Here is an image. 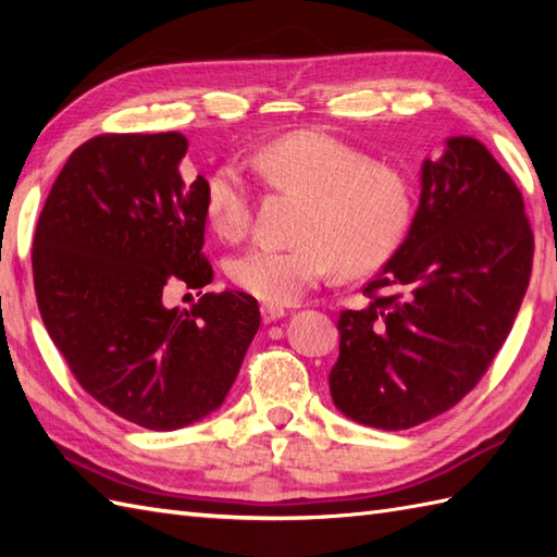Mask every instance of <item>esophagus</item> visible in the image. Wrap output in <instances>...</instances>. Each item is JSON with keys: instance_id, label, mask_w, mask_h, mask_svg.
I'll list each match as a JSON object with an SVG mask.
<instances>
[{"instance_id": "obj_1", "label": "esophagus", "mask_w": 557, "mask_h": 557, "mask_svg": "<svg viewBox=\"0 0 557 557\" xmlns=\"http://www.w3.org/2000/svg\"><path fill=\"white\" fill-rule=\"evenodd\" d=\"M260 315H263V323H275V321H280V318L287 315V309H282V306L263 304L260 306Z\"/></svg>"}]
</instances>
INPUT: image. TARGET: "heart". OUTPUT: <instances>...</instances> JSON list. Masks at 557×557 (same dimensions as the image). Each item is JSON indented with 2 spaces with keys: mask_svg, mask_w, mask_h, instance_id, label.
I'll list each match as a JSON object with an SVG mask.
<instances>
[{
  "mask_svg": "<svg viewBox=\"0 0 557 557\" xmlns=\"http://www.w3.org/2000/svg\"><path fill=\"white\" fill-rule=\"evenodd\" d=\"M248 164L268 186L304 198L299 244L251 246L227 265L234 285L265 304L297 301L335 268L347 275L381 268L411 224L407 172L342 138L294 132L258 148ZM206 215L224 242H239L251 230V184L239 162H224L208 176Z\"/></svg>",
  "mask_w": 557,
  "mask_h": 557,
  "instance_id": "obj_1",
  "label": "heart"
}]
</instances>
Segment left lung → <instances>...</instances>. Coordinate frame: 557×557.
Instances as JSON below:
<instances>
[{
  "label": "left lung",
  "instance_id": "8db88e82",
  "mask_svg": "<svg viewBox=\"0 0 557 557\" xmlns=\"http://www.w3.org/2000/svg\"><path fill=\"white\" fill-rule=\"evenodd\" d=\"M534 263L524 198L479 140L425 160L411 230L366 304L339 313L330 393L349 419L401 431L453 409L512 330Z\"/></svg>",
  "mask_w": 557,
  "mask_h": 557
}]
</instances>
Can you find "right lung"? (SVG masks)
Wrapping results in <instances>:
<instances>
[{
  "label": "right lung",
  "instance_id": "obj_1",
  "mask_svg": "<svg viewBox=\"0 0 557 557\" xmlns=\"http://www.w3.org/2000/svg\"><path fill=\"white\" fill-rule=\"evenodd\" d=\"M188 140L102 134L78 146L33 239L42 323L78 385L150 431L203 419L227 397L260 327L246 292H206L188 309L164 294L212 282L206 180L184 184Z\"/></svg>",
  "mask_w": 557,
  "mask_h": 557
}]
</instances>
